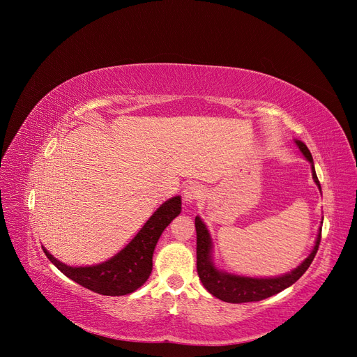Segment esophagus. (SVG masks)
<instances>
[{
  "label": "esophagus",
  "instance_id": "esophagus-1",
  "mask_svg": "<svg viewBox=\"0 0 357 357\" xmlns=\"http://www.w3.org/2000/svg\"><path fill=\"white\" fill-rule=\"evenodd\" d=\"M204 195L202 186L198 182H191L190 185H186V188L183 190V199L186 204H195L198 202Z\"/></svg>",
  "mask_w": 357,
  "mask_h": 357
}]
</instances>
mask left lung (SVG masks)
Wrapping results in <instances>:
<instances>
[{
  "label": "left lung",
  "mask_w": 357,
  "mask_h": 357,
  "mask_svg": "<svg viewBox=\"0 0 357 357\" xmlns=\"http://www.w3.org/2000/svg\"><path fill=\"white\" fill-rule=\"evenodd\" d=\"M296 144L299 150L303 152V155L312 163V156L310 153L308 147L303 142H298V140H296ZM312 178L315 183L320 186V181L317 178L314 165H312ZM195 230H197V272L201 282L205 288H207L210 294L220 298L221 301L231 303V304L260 301V299L269 298L280 291L287 289L292 284H295L312 264L318 246H320V241H321V229H320V233L317 236L315 246L311 255L291 273H287L279 278H268V279L248 278V276L222 273L217 271L210 259L211 238H210L208 230L205 229L204 222L201 221L199 217H195Z\"/></svg>",
  "instance_id": "8db88e82"
}]
</instances>
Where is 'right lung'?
Returning a JSON list of instances; mask_svg holds the SVG:
<instances>
[{"label": "right lung", "mask_w": 357, "mask_h": 357, "mask_svg": "<svg viewBox=\"0 0 357 357\" xmlns=\"http://www.w3.org/2000/svg\"><path fill=\"white\" fill-rule=\"evenodd\" d=\"M181 213V197H174L149 218L139 234L114 257L101 265L72 268L56 260L46 249L45 255L63 275L75 282L101 295L119 296L135 292L152 273V256L156 243L176 215Z\"/></svg>", "instance_id": "obj_1"}]
</instances>
